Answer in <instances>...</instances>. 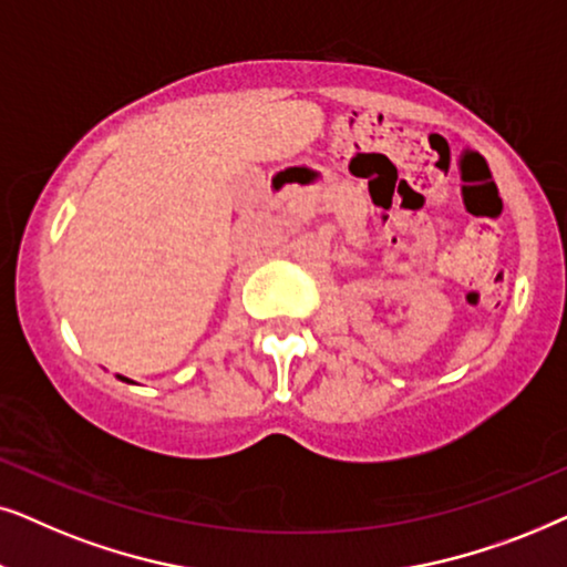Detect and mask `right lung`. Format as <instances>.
<instances>
[{
  "mask_svg": "<svg viewBox=\"0 0 567 567\" xmlns=\"http://www.w3.org/2000/svg\"><path fill=\"white\" fill-rule=\"evenodd\" d=\"M118 379H121V375H118Z\"/></svg>",
  "mask_w": 567,
  "mask_h": 567,
  "instance_id": "add662e5",
  "label": "right lung"
}]
</instances>
